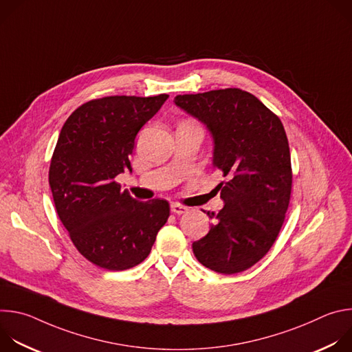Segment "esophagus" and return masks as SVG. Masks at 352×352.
I'll list each match as a JSON object with an SVG mask.
<instances>
[{
    "label": "esophagus",
    "mask_w": 352,
    "mask_h": 352,
    "mask_svg": "<svg viewBox=\"0 0 352 352\" xmlns=\"http://www.w3.org/2000/svg\"><path fill=\"white\" fill-rule=\"evenodd\" d=\"M171 212L174 213V214H184V213H186L188 212V208H185V206H182V205H178V204H171Z\"/></svg>",
    "instance_id": "1"
}]
</instances>
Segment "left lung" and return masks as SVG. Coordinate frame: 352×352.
I'll return each mask as SVG.
<instances>
[{"label":"left lung","mask_w":352,"mask_h":352,"mask_svg":"<svg viewBox=\"0 0 352 352\" xmlns=\"http://www.w3.org/2000/svg\"><path fill=\"white\" fill-rule=\"evenodd\" d=\"M177 107L202 122L213 139L224 208L208 212L210 231L192 243L210 270L234 274L252 267L274 243L291 195V156L284 126L259 98L241 89L179 94Z\"/></svg>","instance_id":"left-lung-1"}]
</instances>
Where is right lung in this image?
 <instances>
[{
	"label": "right lung",
	"instance_id": "right-lung-1",
	"mask_svg": "<svg viewBox=\"0 0 352 352\" xmlns=\"http://www.w3.org/2000/svg\"><path fill=\"white\" fill-rule=\"evenodd\" d=\"M168 94L91 100L65 121L50 164L56 209L79 252L107 270L143 262L170 216L168 202H138L114 181L132 173L129 155L140 128Z\"/></svg>",
	"mask_w": 352,
	"mask_h": 352
}]
</instances>
